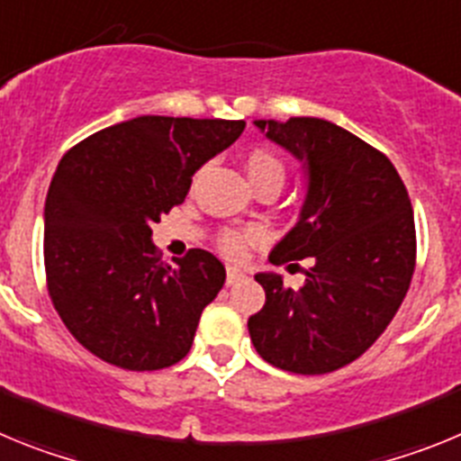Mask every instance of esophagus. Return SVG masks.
Segmentation results:
<instances>
[{"label": "esophagus", "mask_w": 461, "mask_h": 461, "mask_svg": "<svg viewBox=\"0 0 461 461\" xmlns=\"http://www.w3.org/2000/svg\"><path fill=\"white\" fill-rule=\"evenodd\" d=\"M244 272L242 270H238V267H228L226 270V284L228 286H233V284H238L240 279H244Z\"/></svg>", "instance_id": "esophagus-1"}]
</instances>
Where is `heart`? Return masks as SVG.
<instances>
[{"mask_svg": "<svg viewBox=\"0 0 461 461\" xmlns=\"http://www.w3.org/2000/svg\"><path fill=\"white\" fill-rule=\"evenodd\" d=\"M247 173H249L251 182L256 186L275 182L281 186L284 177H286V166L276 157L275 152L266 148H256L247 154ZM260 238V230H244V233H226L221 238V249L228 256H242L254 240Z\"/></svg>", "mask_w": 461, "mask_h": 461, "instance_id": "1", "label": "heart"}]
</instances>
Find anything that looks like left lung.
Returning a JSON list of instances; mask_svg holds the SVG:
<instances>
[{"instance_id":"obj_1","label":"left lung","mask_w":461,"mask_h":461,"mask_svg":"<svg viewBox=\"0 0 461 461\" xmlns=\"http://www.w3.org/2000/svg\"><path fill=\"white\" fill-rule=\"evenodd\" d=\"M267 140L303 164L307 191L272 263L309 260L304 286L258 272L266 304L249 319L258 356L293 374L344 367L381 337L409 291L415 221L390 158L319 117L254 120ZM291 267V266H288Z\"/></svg>"}]
</instances>
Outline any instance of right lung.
<instances>
[{"label":"right lung","mask_w":461,"mask_h":461,"mask_svg":"<svg viewBox=\"0 0 461 461\" xmlns=\"http://www.w3.org/2000/svg\"><path fill=\"white\" fill-rule=\"evenodd\" d=\"M242 131V120L140 115L64 154L43 210V256L52 304L89 353L131 372L189 353L226 270L205 249L158 260L152 226Z\"/></svg>","instance_id":"obj_1"}]
</instances>
